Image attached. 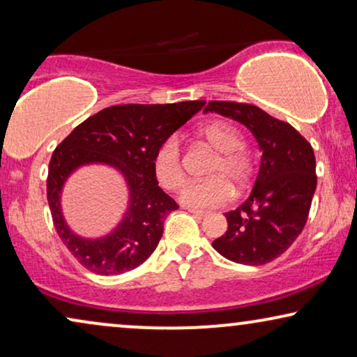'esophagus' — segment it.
Returning <instances> with one entry per match:
<instances>
[{"label":"esophagus","instance_id":"obj_1","mask_svg":"<svg viewBox=\"0 0 357 357\" xmlns=\"http://www.w3.org/2000/svg\"><path fill=\"white\" fill-rule=\"evenodd\" d=\"M188 211L192 213L195 218H198V219H203L208 214L206 211H203V209H195V208H188Z\"/></svg>","mask_w":357,"mask_h":357}]
</instances>
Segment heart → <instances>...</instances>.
<instances>
[{"instance_id":"1","label":"heart","mask_w":357,"mask_h":357,"mask_svg":"<svg viewBox=\"0 0 357 357\" xmlns=\"http://www.w3.org/2000/svg\"><path fill=\"white\" fill-rule=\"evenodd\" d=\"M198 135L216 151L209 175L211 178L187 185L180 193V202L192 208H213L232 198L234 185H247L252 174V162L241 151L243 138L236 126L224 120H209L198 128ZM153 169L164 188L178 190L185 183L182 146L177 136H167L153 158Z\"/></svg>"}]
</instances>
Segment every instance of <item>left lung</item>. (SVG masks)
I'll return each mask as SVG.
<instances>
[{"mask_svg": "<svg viewBox=\"0 0 357 357\" xmlns=\"http://www.w3.org/2000/svg\"><path fill=\"white\" fill-rule=\"evenodd\" d=\"M204 112L247 126L261 151L250 197L226 213L227 231L213 247L231 261L265 265L282 255L305 226L317 188L314 149L289 123L257 105L213 100Z\"/></svg>", "mask_w": 357, "mask_h": 357, "instance_id": "1", "label": "left lung"}]
</instances>
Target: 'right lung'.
I'll use <instances>...</instances> for the list:
<instances>
[{
    "mask_svg": "<svg viewBox=\"0 0 357 357\" xmlns=\"http://www.w3.org/2000/svg\"><path fill=\"white\" fill-rule=\"evenodd\" d=\"M204 104V100H188L107 107L77 125L56 146L48 164V206L61 242L82 266L96 275H121L135 270L155 250L165 216L178 208L155 178V148ZM91 163H105L119 169L130 192L129 208L119 226L97 239L73 233L61 211V192L67 177Z\"/></svg>",
    "mask_w": 357,
    "mask_h": 357,
    "instance_id": "add662e5",
    "label": "right lung"
}]
</instances>
